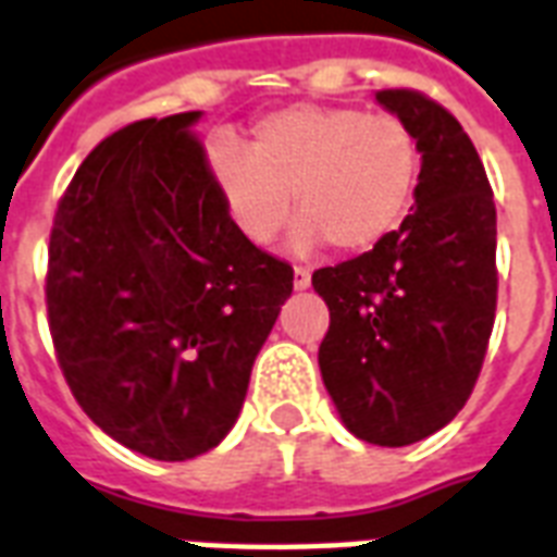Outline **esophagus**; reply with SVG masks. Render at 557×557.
Returning <instances> with one entry per match:
<instances>
[{
  "label": "esophagus",
  "mask_w": 557,
  "mask_h": 557,
  "mask_svg": "<svg viewBox=\"0 0 557 557\" xmlns=\"http://www.w3.org/2000/svg\"><path fill=\"white\" fill-rule=\"evenodd\" d=\"M294 287L296 290H308L311 287V273L305 267H296L294 270Z\"/></svg>",
  "instance_id": "1"
}]
</instances>
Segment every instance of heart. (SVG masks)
Wrapping results in <instances>:
<instances>
[{"label":"heart","mask_w":557,"mask_h":557,"mask_svg":"<svg viewBox=\"0 0 557 557\" xmlns=\"http://www.w3.org/2000/svg\"><path fill=\"white\" fill-rule=\"evenodd\" d=\"M208 173L225 214L249 244H267L299 211L290 246L329 240L361 255L384 244L411 208L420 146L405 120L352 104H287L252 125L249 149L216 144Z\"/></svg>","instance_id":"b5f03b06"}]
</instances>
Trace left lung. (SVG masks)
Instances as JSON below:
<instances>
[{"label": "left lung", "instance_id": "1", "mask_svg": "<svg viewBox=\"0 0 557 557\" xmlns=\"http://www.w3.org/2000/svg\"><path fill=\"white\" fill-rule=\"evenodd\" d=\"M375 102L420 146L413 211L370 252L311 275L329 305L320 373L343 425L375 446L441 432L470 399L496 313V205L475 146L417 90Z\"/></svg>", "mask_w": 557, "mask_h": 557}]
</instances>
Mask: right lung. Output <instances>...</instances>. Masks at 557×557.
Segmentation results:
<instances>
[{
  "label": "right lung",
  "instance_id": "1",
  "mask_svg": "<svg viewBox=\"0 0 557 557\" xmlns=\"http://www.w3.org/2000/svg\"><path fill=\"white\" fill-rule=\"evenodd\" d=\"M140 120L75 170L49 237L46 311L82 411L154 461L214 449L294 294L290 263L234 228L194 125Z\"/></svg>",
  "mask_w": 557,
  "mask_h": 557
}]
</instances>
